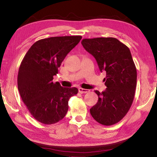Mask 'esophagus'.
Here are the masks:
<instances>
[{
    "label": "esophagus",
    "mask_w": 157,
    "mask_h": 157,
    "mask_svg": "<svg viewBox=\"0 0 157 157\" xmlns=\"http://www.w3.org/2000/svg\"><path fill=\"white\" fill-rule=\"evenodd\" d=\"M78 91H79V93H80V94H86V93H88L89 91V90L86 89L79 88L78 89Z\"/></svg>",
    "instance_id": "obj_1"
}]
</instances>
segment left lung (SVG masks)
<instances>
[{"mask_svg": "<svg viewBox=\"0 0 157 157\" xmlns=\"http://www.w3.org/2000/svg\"><path fill=\"white\" fill-rule=\"evenodd\" d=\"M82 44L95 57L101 72L106 71L105 91H95L98 101L90 109L98 123L112 125L128 112L134 100L137 73L129 48L113 37L84 39Z\"/></svg>", "mask_w": 157, "mask_h": 157, "instance_id": "obj_1", "label": "left lung"}]
</instances>
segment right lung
Segmentation results:
<instances>
[{"mask_svg": "<svg viewBox=\"0 0 157 157\" xmlns=\"http://www.w3.org/2000/svg\"><path fill=\"white\" fill-rule=\"evenodd\" d=\"M81 39V36H64L41 39L30 47L21 63L18 91L31 115L41 123L54 124L64 118L69 99L78 94L75 87L65 88L52 79Z\"/></svg>", "mask_w": 157, "mask_h": 157, "instance_id": "1", "label": "right lung"}]
</instances>
